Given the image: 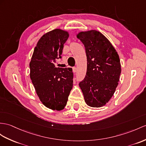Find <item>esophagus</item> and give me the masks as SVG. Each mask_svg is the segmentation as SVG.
Masks as SVG:
<instances>
[{
  "label": "esophagus",
  "instance_id": "1",
  "mask_svg": "<svg viewBox=\"0 0 146 146\" xmlns=\"http://www.w3.org/2000/svg\"><path fill=\"white\" fill-rule=\"evenodd\" d=\"M72 72L74 73H75V72H77V68H76V67H72Z\"/></svg>",
  "mask_w": 146,
  "mask_h": 146
}]
</instances>
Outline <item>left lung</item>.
Returning <instances> with one entry per match:
<instances>
[{"label": "left lung", "instance_id": "left-lung-1", "mask_svg": "<svg viewBox=\"0 0 146 146\" xmlns=\"http://www.w3.org/2000/svg\"><path fill=\"white\" fill-rule=\"evenodd\" d=\"M77 37L85 46L87 60L86 76L79 86L88 106L101 107L108 102L118 86L121 71L119 56L100 32H80Z\"/></svg>", "mask_w": 146, "mask_h": 146}]
</instances>
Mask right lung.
I'll list each match as a JSON object with an SVG mask.
<instances>
[{"label": "right lung", "instance_id": "obj_1", "mask_svg": "<svg viewBox=\"0 0 146 146\" xmlns=\"http://www.w3.org/2000/svg\"><path fill=\"white\" fill-rule=\"evenodd\" d=\"M68 37L67 31L60 29L44 34L35 48L30 63V78L38 96L46 107L54 110L65 107L73 86L72 69L54 65L62 58Z\"/></svg>", "mask_w": 146, "mask_h": 146}]
</instances>
